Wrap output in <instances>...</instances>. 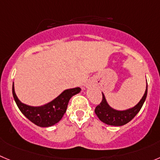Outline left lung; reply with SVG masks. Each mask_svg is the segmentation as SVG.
Returning <instances> with one entry per match:
<instances>
[{"label":"left lung","mask_w":160,"mask_h":160,"mask_svg":"<svg viewBox=\"0 0 160 160\" xmlns=\"http://www.w3.org/2000/svg\"><path fill=\"white\" fill-rule=\"evenodd\" d=\"M148 92V86H146V90L144 96L141 98L137 105L132 108L127 109L125 111H118L115 110L108 105L106 101L104 93L102 92V100L100 104L96 107L95 113L99 118V119L104 123L110 126H116L120 127L123 125L127 124L129 122L131 121L137 114L140 112L141 108H142L144 101H145L146 97Z\"/></svg>","instance_id":"8db88e82"}]
</instances>
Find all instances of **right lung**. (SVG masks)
<instances>
[{
  "label": "right lung",
  "instance_id": "obj_1",
  "mask_svg": "<svg viewBox=\"0 0 160 160\" xmlns=\"http://www.w3.org/2000/svg\"><path fill=\"white\" fill-rule=\"evenodd\" d=\"M81 91L79 87L66 89L51 102L40 107H32L22 104L18 99L12 84L14 100L20 112L33 123L41 127H48L60 121L66 112L70 99Z\"/></svg>",
  "mask_w": 160,
  "mask_h": 160
}]
</instances>
